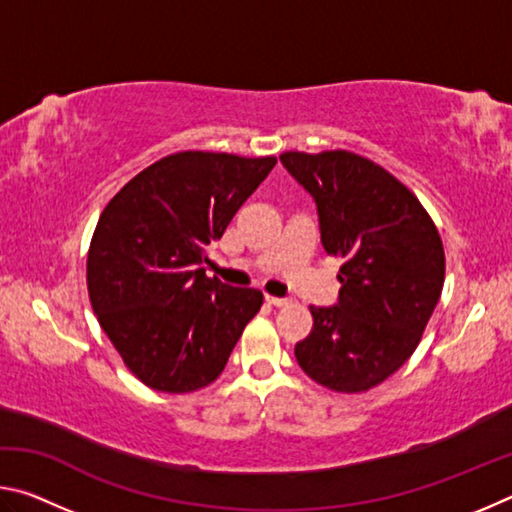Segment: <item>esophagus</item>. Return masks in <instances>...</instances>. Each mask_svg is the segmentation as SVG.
Listing matches in <instances>:
<instances>
[{
	"instance_id": "1",
	"label": "esophagus",
	"mask_w": 512,
	"mask_h": 512,
	"mask_svg": "<svg viewBox=\"0 0 512 512\" xmlns=\"http://www.w3.org/2000/svg\"><path fill=\"white\" fill-rule=\"evenodd\" d=\"M266 302H268V305H273V307H287V305H291L289 298H277V296H266Z\"/></svg>"
}]
</instances>
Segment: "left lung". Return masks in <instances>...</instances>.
Listing matches in <instances>:
<instances>
[{
	"mask_svg": "<svg viewBox=\"0 0 512 512\" xmlns=\"http://www.w3.org/2000/svg\"><path fill=\"white\" fill-rule=\"evenodd\" d=\"M314 196L320 239L341 259L336 307H309L300 368L334 393L357 395L400 370L418 348L445 282L443 239L409 187L352 151H284Z\"/></svg>",
	"mask_w": 512,
	"mask_h": 512,
	"instance_id": "obj_1",
	"label": "left lung"
}]
</instances>
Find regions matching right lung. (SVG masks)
Listing matches in <instances>:
<instances>
[{"label": "right lung", "mask_w": 512, "mask_h": 512, "mask_svg": "<svg viewBox=\"0 0 512 512\" xmlns=\"http://www.w3.org/2000/svg\"><path fill=\"white\" fill-rule=\"evenodd\" d=\"M275 162L171 153L103 207L85 271L90 305L126 368L153 391L210 386L262 307V291L207 277L203 262Z\"/></svg>", "instance_id": "obj_1"}]
</instances>
